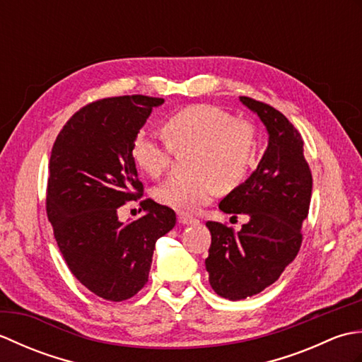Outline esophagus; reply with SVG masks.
Masks as SVG:
<instances>
[{
	"label": "esophagus",
	"instance_id": "obj_1",
	"mask_svg": "<svg viewBox=\"0 0 362 362\" xmlns=\"http://www.w3.org/2000/svg\"><path fill=\"white\" fill-rule=\"evenodd\" d=\"M177 221H179V224L182 226H191V224H199V221L193 216H188V214H183L180 213L179 216H177Z\"/></svg>",
	"mask_w": 362,
	"mask_h": 362
}]
</instances>
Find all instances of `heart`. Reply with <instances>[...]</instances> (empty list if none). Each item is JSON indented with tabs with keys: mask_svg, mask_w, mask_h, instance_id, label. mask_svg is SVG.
I'll return each instance as SVG.
<instances>
[{
	"mask_svg": "<svg viewBox=\"0 0 362 362\" xmlns=\"http://www.w3.org/2000/svg\"><path fill=\"white\" fill-rule=\"evenodd\" d=\"M166 140L141 132L132 143L135 165L151 177L168 171L173 149L196 148L193 175H174L156 189V199L180 213H194L219 193L244 180L257 152L255 129L211 104L183 107L163 122Z\"/></svg>",
	"mask_w": 362,
	"mask_h": 362,
	"instance_id": "heart-1",
	"label": "heart"
}]
</instances>
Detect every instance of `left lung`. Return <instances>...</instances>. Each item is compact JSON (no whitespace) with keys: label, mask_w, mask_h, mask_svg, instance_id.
Here are the masks:
<instances>
[{"label":"left lung","mask_w":362,"mask_h":362,"mask_svg":"<svg viewBox=\"0 0 362 362\" xmlns=\"http://www.w3.org/2000/svg\"><path fill=\"white\" fill-rule=\"evenodd\" d=\"M240 101L258 115L269 140L255 171L219 204V210L233 214L232 218L247 214V224L233 232L219 222H206L211 233L205 259L209 280L214 292L228 300L258 294L294 261L313 189L297 129L271 105L247 96Z\"/></svg>","instance_id":"obj_1"}]
</instances>
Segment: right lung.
<instances>
[{"mask_svg": "<svg viewBox=\"0 0 362 362\" xmlns=\"http://www.w3.org/2000/svg\"><path fill=\"white\" fill-rule=\"evenodd\" d=\"M151 96L107 98L82 107L56 138L49 158L46 213L73 275L112 302L134 297L148 281L158 238L175 213L146 199V216L127 224L118 209L143 196L132 143L153 107Z\"/></svg>", "mask_w": 362, "mask_h": 362, "instance_id": "1", "label": "right lung"}]
</instances>
